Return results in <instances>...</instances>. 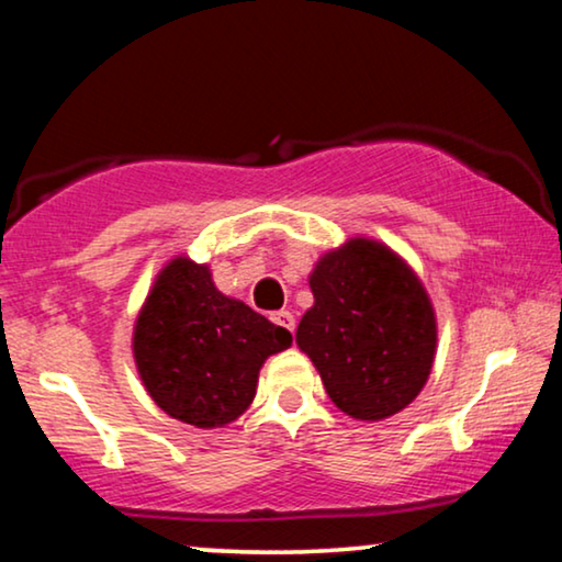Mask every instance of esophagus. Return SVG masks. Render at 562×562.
<instances>
[{"label": "esophagus", "mask_w": 562, "mask_h": 562, "mask_svg": "<svg viewBox=\"0 0 562 562\" xmlns=\"http://www.w3.org/2000/svg\"><path fill=\"white\" fill-rule=\"evenodd\" d=\"M272 321L277 326H282V328H288L290 334L295 331V316L290 311H274L272 313Z\"/></svg>", "instance_id": "34e87169"}]
</instances>
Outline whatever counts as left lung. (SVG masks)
Wrapping results in <instances>:
<instances>
[{
    "instance_id": "obj_1",
    "label": "left lung",
    "mask_w": 562,
    "mask_h": 562,
    "mask_svg": "<svg viewBox=\"0 0 562 562\" xmlns=\"http://www.w3.org/2000/svg\"><path fill=\"white\" fill-rule=\"evenodd\" d=\"M316 303L297 326L344 414L380 422L398 414L431 372L437 324L416 274L391 249L355 238L326 254L311 274Z\"/></svg>"
}]
</instances>
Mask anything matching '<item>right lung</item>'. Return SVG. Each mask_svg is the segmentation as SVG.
<instances>
[{
	"label": "right lung",
	"instance_id": "1",
	"mask_svg": "<svg viewBox=\"0 0 562 562\" xmlns=\"http://www.w3.org/2000/svg\"><path fill=\"white\" fill-rule=\"evenodd\" d=\"M293 336L218 293L203 265L179 257L140 311L133 351L156 406L192 426L231 424L249 408L259 368Z\"/></svg>",
	"mask_w": 562,
	"mask_h": 562
}]
</instances>
